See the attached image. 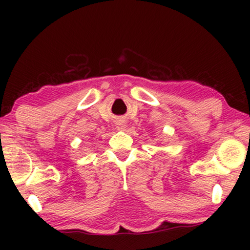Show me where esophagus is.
<instances>
[{"mask_svg":"<svg viewBox=\"0 0 250 250\" xmlns=\"http://www.w3.org/2000/svg\"><path fill=\"white\" fill-rule=\"evenodd\" d=\"M116 128H117V130H119V131H124V130L126 128L125 120H122V119L117 120V122H116Z\"/></svg>","mask_w":250,"mask_h":250,"instance_id":"1","label":"esophagus"}]
</instances>
